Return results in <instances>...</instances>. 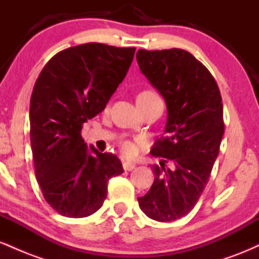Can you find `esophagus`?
Listing matches in <instances>:
<instances>
[{
	"label": "esophagus",
	"mask_w": 259,
	"mask_h": 259,
	"mask_svg": "<svg viewBox=\"0 0 259 259\" xmlns=\"http://www.w3.org/2000/svg\"><path fill=\"white\" fill-rule=\"evenodd\" d=\"M123 168H124V170L130 171V170H133V169H135V164H133V163H129V162H124Z\"/></svg>",
	"instance_id": "34e87169"
}]
</instances>
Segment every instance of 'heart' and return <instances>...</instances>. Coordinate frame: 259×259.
I'll return each mask as SVG.
<instances>
[{"label": "heart", "mask_w": 259, "mask_h": 259, "mask_svg": "<svg viewBox=\"0 0 259 259\" xmlns=\"http://www.w3.org/2000/svg\"><path fill=\"white\" fill-rule=\"evenodd\" d=\"M154 95L156 94H154L153 91L146 90V91H142L141 94H139L138 99H145V97H151V96H154ZM141 144L142 141L133 142V141H129V140H125V141H123L120 144V150L124 156L134 157L136 156V153H138V146Z\"/></svg>", "instance_id": "obj_1"}]
</instances>
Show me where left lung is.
Returning a JSON list of instances; mask_svg holds the SVG:
<instances>
[{
  "label": "left lung",
  "instance_id": "obj_1",
  "mask_svg": "<svg viewBox=\"0 0 259 259\" xmlns=\"http://www.w3.org/2000/svg\"><path fill=\"white\" fill-rule=\"evenodd\" d=\"M136 59L168 111L164 136L151 150L162 160L153 165L154 181L138 197L139 206L153 221L173 222L197 203L218 157L224 134L221 91L209 70L185 50H139Z\"/></svg>",
  "mask_w": 259,
  "mask_h": 259
}]
</instances>
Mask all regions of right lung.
Segmentation results:
<instances>
[{
  "instance_id": "right-lung-1",
  "label": "right lung",
  "mask_w": 259,
  "mask_h": 259,
  "mask_svg": "<svg viewBox=\"0 0 259 259\" xmlns=\"http://www.w3.org/2000/svg\"><path fill=\"white\" fill-rule=\"evenodd\" d=\"M135 50L97 42L69 47L47 62L35 82L30 99L35 175L45 200L61 215L94 214L106 200L108 180L124 171L114 154L94 146L89 151L81 129L106 108Z\"/></svg>"
}]
</instances>
